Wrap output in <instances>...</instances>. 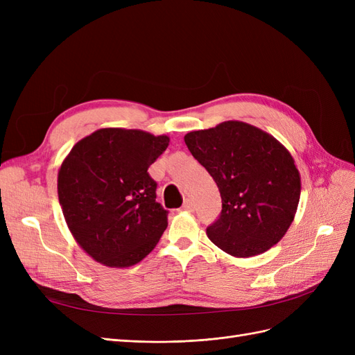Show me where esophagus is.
<instances>
[{"instance_id": "esophagus-1", "label": "esophagus", "mask_w": 355, "mask_h": 355, "mask_svg": "<svg viewBox=\"0 0 355 355\" xmlns=\"http://www.w3.org/2000/svg\"><path fill=\"white\" fill-rule=\"evenodd\" d=\"M182 209L187 210V211H192V209H194V202H192V200L187 198V200L184 201V206H182Z\"/></svg>"}]
</instances>
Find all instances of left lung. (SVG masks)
Instances as JSON below:
<instances>
[{
  "label": "left lung",
  "instance_id": "obj_1",
  "mask_svg": "<svg viewBox=\"0 0 355 355\" xmlns=\"http://www.w3.org/2000/svg\"><path fill=\"white\" fill-rule=\"evenodd\" d=\"M185 144L220 192V214L207 227L211 243L232 256L249 257L280 241L300 197L299 171L287 149L241 121L191 132Z\"/></svg>",
  "mask_w": 355,
  "mask_h": 355
}]
</instances>
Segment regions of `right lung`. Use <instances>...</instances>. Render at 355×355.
<instances>
[{"label": "right lung", "mask_w": 355, "mask_h": 355, "mask_svg": "<svg viewBox=\"0 0 355 355\" xmlns=\"http://www.w3.org/2000/svg\"><path fill=\"white\" fill-rule=\"evenodd\" d=\"M167 136L101 128L63 161L58 194L73 239L93 259L124 268L141 262L167 228L148 168L166 151Z\"/></svg>", "instance_id": "obj_1"}]
</instances>
